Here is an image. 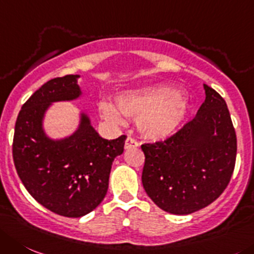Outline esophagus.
Returning <instances> with one entry per match:
<instances>
[{"mask_svg":"<svg viewBox=\"0 0 254 254\" xmlns=\"http://www.w3.org/2000/svg\"><path fill=\"white\" fill-rule=\"evenodd\" d=\"M139 144H138V141L135 140V139H132V138H127V140H125V149H131V148H136V146H138Z\"/></svg>","mask_w":254,"mask_h":254,"instance_id":"obj_1","label":"esophagus"}]
</instances>
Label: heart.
I'll return each mask as SVG.
<instances>
[{
	"label": "heart",
	"instance_id": "heart-1",
	"mask_svg": "<svg viewBox=\"0 0 254 254\" xmlns=\"http://www.w3.org/2000/svg\"><path fill=\"white\" fill-rule=\"evenodd\" d=\"M116 108L103 104V116L122 124V115L135 119L139 134L148 140H163L174 134L188 114L189 103L183 92L156 85L123 91L116 98Z\"/></svg>",
	"mask_w": 254,
	"mask_h": 254
}]
</instances>
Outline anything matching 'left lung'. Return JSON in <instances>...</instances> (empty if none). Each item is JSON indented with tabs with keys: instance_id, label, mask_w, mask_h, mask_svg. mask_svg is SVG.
Masks as SVG:
<instances>
[{
	"instance_id": "8db88e82",
	"label": "left lung",
	"mask_w": 254,
	"mask_h": 254,
	"mask_svg": "<svg viewBox=\"0 0 254 254\" xmlns=\"http://www.w3.org/2000/svg\"><path fill=\"white\" fill-rule=\"evenodd\" d=\"M205 100L193 119L165 140L141 145V182L160 209L190 214L213 203L228 186L237 136L224 99L204 84Z\"/></svg>"
}]
</instances>
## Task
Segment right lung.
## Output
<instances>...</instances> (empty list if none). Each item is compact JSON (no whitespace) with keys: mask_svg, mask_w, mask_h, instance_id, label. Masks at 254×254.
<instances>
[{"mask_svg":"<svg viewBox=\"0 0 254 254\" xmlns=\"http://www.w3.org/2000/svg\"><path fill=\"white\" fill-rule=\"evenodd\" d=\"M77 77H55L31 95L18 113L12 144L13 163L28 193L51 212L70 218L82 217L103 202L111 165L127 139L101 138L85 115L70 138L54 141L45 135L47 106L76 99L81 94Z\"/></svg>","mask_w":254,"mask_h":254,"instance_id":"obj_1","label":"right lung"}]
</instances>
